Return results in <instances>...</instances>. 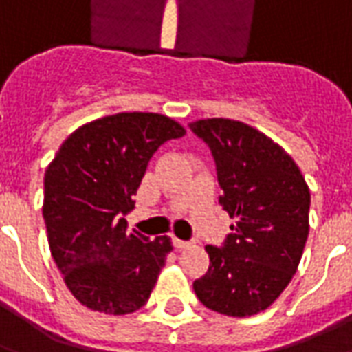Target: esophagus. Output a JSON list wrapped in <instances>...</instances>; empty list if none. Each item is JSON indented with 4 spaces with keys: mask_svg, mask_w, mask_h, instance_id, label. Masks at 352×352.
Instances as JSON below:
<instances>
[{
    "mask_svg": "<svg viewBox=\"0 0 352 352\" xmlns=\"http://www.w3.org/2000/svg\"><path fill=\"white\" fill-rule=\"evenodd\" d=\"M173 247H175V249H186V247H190V243L179 239V237H173Z\"/></svg>",
    "mask_w": 352,
    "mask_h": 352,
    "instance_id": "34e87169",
    "label": "esophagus"
}]
</instances>
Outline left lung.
Masks as SVG:
<instances>
[{
	"label": "left lung",
	"instance_id": "1",
	"mask_svg": "<svg viewBox=\"0 0 352 352\" xmlns=\"http://www.w3.org/2000/svg\"><path fill=\"white\" fill-rule=\"evenodd\" d=\"M190 130L206 141L221 184V206L236 221L209 270L194 280L198 300L228 317L267 309L294 277L309 234V186L290 154L265 133L230 118H204Z\"/></svg>",
	"mask_w": 352,
	"mask_h": 352
}]
</instances>
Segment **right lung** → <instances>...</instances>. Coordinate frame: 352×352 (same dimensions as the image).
Wrapping results in <instances>:
<instances>
[{
	"label": "right lung",
	"mask_w": 352,
	"mask_h": 352,
	"mask_svg": "<svg viewBox=\"0 0 352 352\" xmlns=\"http://www.w3.org/2000/svg\"><path fill=\"white\" fill-rule=\"evenodd\" d=\"M186 130L158 113H118L80 126L45 171L43 219L50 254L72 294L105 315L141 309L168 254V236L128 232L148 160Z\"/></svg>",
	"instance_id": "1"
}]
</instances>
